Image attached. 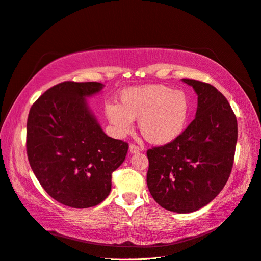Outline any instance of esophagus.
<instances>
[{
  "mask_svg": "<svg viewBox=\"0 0 261 261\" xmlns=\"http://www.w3.org/2000/svg\"><path fill=\"white\" fill-rule=\"evenodd\" d=\"M129 151H130V153H132V154H136V153H139L140 151H141V149H140L138 145L131 144V145L129 146Z\"/></svg>",
  "mask_w": 261,
  "mask_h": 261,
  "instance_id": "1",
  "label": "esophagus"
}]
</instances>
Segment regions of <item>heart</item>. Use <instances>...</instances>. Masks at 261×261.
<instances>
[{
    "mask_svg": "<svg viewBox=\"0 0 261 261\" xmlns=\"http://www.w3.org/2000/svg\"><path fill=\"white\" fill-rule=\"evenodd\" d=\"M106 115L119 137L133 129V120H139V129L146 141L164 145L183 135L191 115V102L182 90L164 85L132 87L121 92L120 105L109 102Z\"/></svg>",
    "mask_w": 261,
    "mask_h": 261,
    "instance_id": "obj_1",
    "label": "heart"
}]
</instances>
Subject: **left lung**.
<instances>
[{
  "mask_svg": "<svg viewBox=\"0 0 261 261\" xmlns=\"http://www.w3.org/2000/svg\"><path fill=\"white\" fill-rule=\"evenodd\" d=\"M197 95L195 119L175 141L146 152V184L155 202L179 214L215 198L228 181L237 143V119L215 87L182 79Z\"/></svg>",
  "mask_w": 261,
  "mask_h": 261,
  "instance_id": "left-lung-1",
  "label": "left lung"
}]
</instances>
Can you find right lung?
<instances>
[{"instance_id": "1", "label": "right lung", "mask_w": 261, "mask_h": 261, "mask_svg": "<svg viewBox=\"0 0 261 261\" xmlns=\"http://www.w3.org/2000/svg\"><path fill=\"white\" fill-rule=\"evenodd\" d=\"M105 85L65 82L45 91L28 118L26 149L43 189L57 202L88 208L111 191V174L129 145L103 132L87 99Z\"/></svg>"}]
</instances>
